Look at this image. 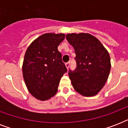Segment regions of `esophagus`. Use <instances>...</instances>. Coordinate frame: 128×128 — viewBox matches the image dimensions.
<instances>
[{
    "mask_svg": "<svg viewBox=\"0 0 128 128\" xmlns=\"http://www.w3.org/2000/svg\"><path fill=\"white\" fill-rule=\"evenodd\" d=\"M65 65H66V67L67 68V69H68L69 66H70V62H66V64H65Z\"/></svg>",
    "mask_w": 128,
    "mask_h": 128,
    "instance_id": "esophagus-1",
    "label": "esophagus"
}]
</instances>
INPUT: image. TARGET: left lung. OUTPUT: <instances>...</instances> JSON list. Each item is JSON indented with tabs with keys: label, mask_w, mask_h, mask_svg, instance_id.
<instances>
[{
	"label": "left lung",
	"mask_w": 128,
	"mask_h": 128,
	"mask_svg": "<svg viewBox=\"0 0 128 128\" xmlns=\"http://www.w3.org/2000/svg\"><path fill=\"white\" fill-rule=\"evenodd\" d=\"M66 38L76 53V70L68 72L74 90L86 97L96 95L109 76V53L98 39L88 33L68 34Z\"/></svg>",
	"instance_id": "obj_1"
}]
</instances>
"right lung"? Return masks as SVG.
Listing matches in <instances>:
<instances>
[{"mask_svg": "<svg viewBox=\"0 0 128 128\" xmlns=\"http://www.w3.org/2000/svg\"><path fill=\"white\" fill-rule=\"evenodd\" d=\"M64 38L62 33H46L33 41L26 51L23 78L29 92L36 99L44 101L53 97L67 72L58 50Z\"/></svg>", "mask_w": 128, "mask_h": 128, "instance_id": "obj_1", "label": "right lung"}]
</instances>
